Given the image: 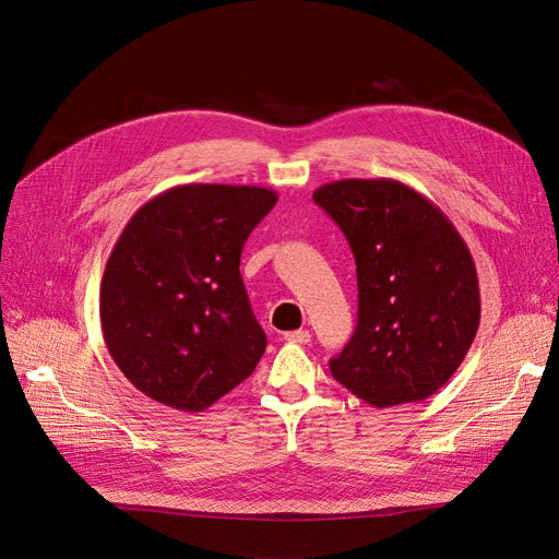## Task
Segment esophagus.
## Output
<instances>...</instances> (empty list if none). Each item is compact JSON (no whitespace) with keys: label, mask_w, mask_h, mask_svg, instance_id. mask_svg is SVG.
<instances>
[{"label":"esophagus","mask_w":559,"mask_h":559,"mask_svg":"<svg viewBox=\"0 0 559 559\" xmlns=\"http://www.w3.org/2000/svg\"><path fill=\"white\" fill-rule=\"evenodd\" d=\"M310 337H312L310 331H289V333H285V340L295 342V344H308Z\"/></svg>","instance_id":"esophagus-1"}]
</instances>
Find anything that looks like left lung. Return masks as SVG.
Wrapping results in <instances>:
<instances>
[{
    "label": "left lung",
    "instance_id": "8db88e82",
    "mask_svg": "<svg viewBox=\"0 0 559 559\" xmlns=\"http://www.w3.org/2000/svg\"><path fill=\"white\" fill-rule=\"evenodd\" d=\"M312 199L346 235L358 274V326L331 373L373 407L432 396L480 324L476 264L451 219L394 179H342Z\"/></svg>",
    "mask_w": 559,
    "mask_h": 559
}]
</instances>
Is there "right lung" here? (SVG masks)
I'll list each match as a JSON object with an SVG mask.
<instances>
[{"label":"right lung","mask_w":559,"mask_h":559,"mask_svg":"<svg viewBox=\"0 0 559 559\" xmlns=\"http://www.w3.org/2000/svg\"><path fill=\"white\" fill-rule=\"evenodd\" d=\"M276 201L270 188L186 183L129 219L106 262L99 317L110 358L144 396L201 413L251 376L267 337L240 255Z\"/></svg>","instance_id":"1"}]
</instances>
